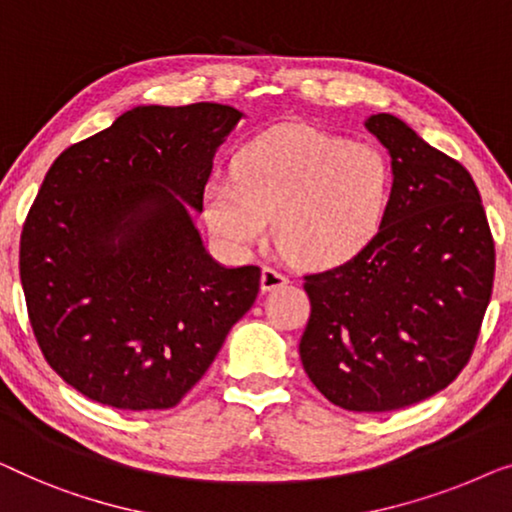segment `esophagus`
Masks as SVG:
<instances>
[{"mask_svg":"<svg viewBox=\"0 0 512 512\" xmlns=\"http://www.w3.org/2000/svg\"><path fill=\"white\" fill-rule=\"evenodd\" d=\"M262 292H271V290H278V287H285L290 283V278L285 276V273H280L278 269H273V266H264L262 269Z\"/></svg>","mask_w":512,"mask_h":512,"instance_id":"esophagus-1","label":"esophagus"}]
</instances>
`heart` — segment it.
Listing matches in <instances>:
<instances>
[{
    "instance_id": "b5f03b06",
    "label": "heart",
    "mask_w": 512,
    "mask_h": 512,
    "mask_svg": "<svg viewBox=\"0 0 512 512\" xmlns=\"http://www.w3.org/2000/svg\"><path fill=\"white\" fill-rule=\"evenodd\" d=\"M394 171L373 143L313 127H285L243 146L234 178L204 190L206 220L227 246L253 248L269 234L294 262L336 266L376 239L392 204Z\"/></svg>"
}]
</instances>
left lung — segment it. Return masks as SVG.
Returning <instances> with one entry per match:
<instances>
[{
  "label": "left lung",
  "instance_id": "left-lung-1",
  "mask_svg": "<svg viewBox=\"0 0 512 512\" xmlns=\"http://www.w3.org/2000/svg\"><path fill=\"white\" fill-rule=\"evenodd\" d=\"M390 150L394 192L369 246L308 273L299 355L338 408L385 413L434 397L473 355L494 283V239L457 160L390 113L364 122Z\"/></svg>",
  "mask_w": 512,
  "mask_h": 512
}]
</instances>
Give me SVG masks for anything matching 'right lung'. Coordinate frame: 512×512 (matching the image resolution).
Returning a JSON list of instances; mask_svg holds the SVG:
<instances>
[{
    "label": "right lung",
    "mask_w": 512,
    "mask_h": 512,
    "mask_svg": "<svg viewBox=\"0 0 512 512\" xmlns=\"http://www.w3.org/2000/svg\"><path fill=\"white\" fill-rule=\"evenodd\" d=\"M241 111L136 106L53 162L20 234V283L41 355L120 410L178 406L255 304L259 266L201 246L213 155Z\"/></svg>",
    "instance_id": "add662e5"
}]
</instances>
